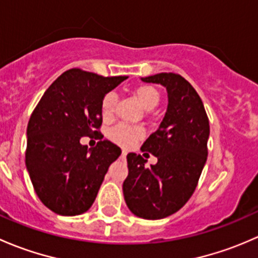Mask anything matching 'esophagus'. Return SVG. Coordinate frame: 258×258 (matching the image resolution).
Segmentation results:
<instances>
[{"instance_id":"obj_1","label":"esophagus","mask_w":258,"mask_h":258,"mask_svg":"<svg viewBox=\"0 0 258 258\" xmlns=\"http://www.w3.org/2000/svg\"><path fill=\"white\" fill-rule=\"evenodd\" d=\"M127 155V151L126 150H122V156H126Z\"/></svg>"}]
</instances>
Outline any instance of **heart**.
I'll list each match as a JSON object with an SVG mask.
<instances>
[{
	"label": "heart",
	"instance_id": "b5f03b06",
	"mask_svg": "<svg viewBox=\"0 0 258 258\" xmlns=\"http://www.w3.org/2000/svg\"><path fill=\"white\" fill-rule=\"evenodd\" d=\"M135 97L140 102V105L146 110H152L160 102V92L157 88L152 87V86L142 85L139 86L134 90ZM117 106V96L114 93H107L103 97L102 103H101V111H102L103 117L108 118L111 117L116 110ZM108 137L114 142V144L119 146H131L136 140L142 137V130L136 126H130V124H117L112 130L108 132Z\"/></svg>",
	"mask_w": 258,
	"mask_h": 258
}]
</instances>
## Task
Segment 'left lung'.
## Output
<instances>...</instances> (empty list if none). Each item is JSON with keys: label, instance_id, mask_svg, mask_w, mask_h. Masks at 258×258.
<instances>
[{"label": "left lung", "instance_id": "left-lung-1", "mask_svg": "<svg viewBox=\"0 0 258 258\" xmlns=\"http://www.w3.org/2000/svg\"><path fill=\"white\" fill-rule=\"evenodd\" d=\"M141 81L166 87L167 110L141 147L157 163L147 168L141 155L128 153L122 191L135 216L161 220L177 212L195 192L207 160L210 123L199 93L182 76L161 72Z\"/></svg>", "mask_w": 258, "mask_h": 258}]
</instances>
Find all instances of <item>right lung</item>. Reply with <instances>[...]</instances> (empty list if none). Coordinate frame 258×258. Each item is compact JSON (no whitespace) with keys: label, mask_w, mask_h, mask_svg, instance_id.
Segmentation results:
<instances>
[{"label":"right lung","mask_w":258,"mask_h":258,"mask_svg":"<svg viewBox=\"0 0 258 258\" xmlns=\"http://www.w3.org/2000/svg\"><path fill=\"white\" fill-rule=\"evenodd\" d=\"M126 79L69 70L46 90L33 111L26 168L38 199L57 215L90 210L108 167L121 155V148L101 135L93 149L80 139L100 134L103 97Z\"/></svg>","instance_id":"right-lung-1"}]
</instances>
